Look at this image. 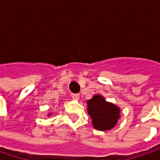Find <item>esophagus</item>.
<instances>
[{"label": "esophagus", "mask_w": 160, "mask_h": 160, "mask_svg": "<svg viewBox=\"0 0 160 160\" xmlns=\"http://www.w3.org/2000/svg\"><path fill=\"white\" fill-rule=\"evenodd\" d=\"M71 97H72L74 100H79V99H80V94H79V93H72V94H71Z\"/></svg>", "instance_id": "1"}]
</instances>
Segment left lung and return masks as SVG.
I'll return each mask as SVG.
<instances>
[{
	"instance_id": "1",
	"label": "left lung",
	"mask_w": 160,
	"mask_h": 160,
	"mask_svg": "<svg viewBox=\"0 0 160 160\" xmlns=\"http://www.w3.org/2000/svg\"><path fill=\"white\" fill-rule=\"evenodd\" d=\"M87 111L93 128L102 132L113 129L120 118V108L101 94H94L87 101Z\"/></svg>"
}]
</instances>
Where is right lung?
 Instances as JSON below:
<instances>
[{
    "mask_svg": "<svg viewBox=\"0 0 160 160\" xmlns=\"http://www.w3.org/2000/svg\"><path fill=\"white\" fill-rule=\"evenodd\" d=\"M51 115H52V113H49L48 115H47V117H50V116H51Z\"/></svg>",
    "mask_w": 160,
    "mask_h": 160,
    "instance_id": "obj_1",
    "label": "right lung"
}]
</instances>
